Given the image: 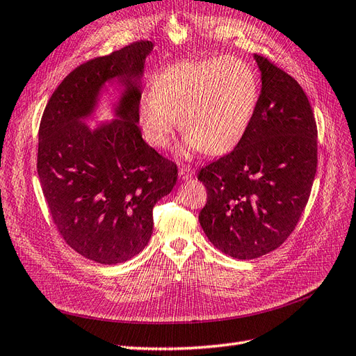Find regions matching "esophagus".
<instances>
[{
	"instance_id": "esophagus-1",
	"label": "esophagus",
	"mask_w": 356,
	"mask_h": 356,
	"mask_svg": "<svg viewBox=\"0 0 356 356\" xmlns=\"http://www.w3.org/2000/svg\"><path fill=\"white\" fill-rule=\"evenodd\" d=\"M179 176L181 180H189L194 176V170L191 167H180L179 168Z\"/></svg>"
}]
</instances>
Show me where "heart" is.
<instances>
[{
	"label": "heart",
	"mask_w": 356,
	"mask_h": 356,
	"mask_svg": "<svg viewBox=\"0 0 356 356\" xmlns=\"http://www.w3.org/2000/svg\"><path fill=\"white\" fill-rule=\"evenodd\" d=\"M259 99L256 74L243 61H179L154 78L136 115L144 140L165 149L180 123L185 150L222 154L243 136Z\"/></svg>",
	"instance_id": "b5f03b06"
}]
</instances>
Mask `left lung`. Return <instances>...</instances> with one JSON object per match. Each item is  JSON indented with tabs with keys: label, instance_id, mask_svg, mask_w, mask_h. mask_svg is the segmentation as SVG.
<instances>
[{
	"label": "left lung",
	"instance_id": "obj_1",
	"mask_svg": "<svg viewBox=\"0 0 356 356\" xmlns=\"http://www.w3.org/2000/svg\"><path fill=\"white\" fill-rule=\"evenodd\" d=\"M261 91L238 145L200 170L207 202L198 215L215 247L239 260L277 250L295 230L317 168V126L305 91L254 56Z\"/></svg>",
	"mask_w": 356,
	"mask_h": 356
}]
</instances>
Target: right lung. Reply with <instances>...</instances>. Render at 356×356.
Segmentation results:
<instances>
[{"instance_id": "right-lung-1", "label": "right lung", "mask_w": 356, "mask_h": 356, "mask_svg": "<svg viewBox=\"0 0 356 356\" xmlns=\"http://www.w3.org/2000/svg\"><path fill=\"white\" fill-rule=\"evenodd\" d=\"M152 49V42L140 40L83 63L63 79L42 115L38 172L52 221L72 250L100 265L144 250L153 206L177 180V165L143 140L136 115ZM114 77L127 87L119 118L90 131L80 120Z\"/></svg>"}]
</instances>
